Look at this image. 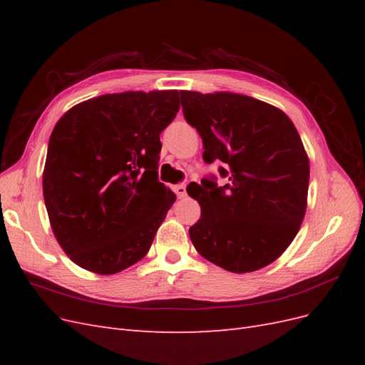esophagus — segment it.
Returning a JSON list of instances; mask_svg holds the SVG:
<instances>
[{"instance_id": "obj_1", "label": "esophagus", "mask_w": 365, "mask_h": 365, "mask_svg": "<svg viewBox=\"0 0 365 365\" xmlns=\"http://www.w3.org/2000/svg\"><path fill=\"white\" fill-rule=\"evenodd\" d=\"M175 192H176V196L178 197H185L187 196V190H185V184H178L175 187Z\"/></svg>"}]
</instances>
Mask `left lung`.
Instances as JSON below:
<instances>
[{"instance_id": "obj_1", "label": "left lung", "mask_w": 365, "mask_h": 365, "mask_svg": "<svg viewBox=\"0 0 365 365\" xmlns=\"http://www.w3.org/2000/svg\"><path fill=\"white\" fill-rule=\"evenodd\" d=\"M185 120L204 143L205 163H224L196 192L201 219L189 235L204 259L231 272L257 271L280 257L306 212L309 160L279 108L233 93L181 91Z\"/></svg>"}]
</instances>
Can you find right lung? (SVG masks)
<instances>
[{
  "mask_svg": "<svg viewBox=\"0 0 365 365\" xmlns=\"http://www.w3.org/2000/svg\"><path fill=\"white\" fill-rule=\"evenodd\" d=\"M178 91L105 94L65 113L48 141L43 201L54 236L81 268L115 274L146 256L175 195L158 181L160 134Z\"/></svg>",
  "mask_w": 365,
  "mask_h": 365,
  "instance_id": "right-lung-1",
  "label": "right lung"
}]
</instances>
